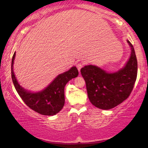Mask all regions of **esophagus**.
<instances>
[{
	"label": "esophagus",
	"instance_id": "obj_1",
	"mask_svg": "<svg viewBox=\"0 0 148 148\" xmlns=\"http://www.w3.org/2000/svg\"><path fill=\"white\" fill-rule=\"evenodd\" d=\"M83 65L84 64L82 63H77L76 64V67H77V70H78L79 72L80 71V69H81L82 67H83Z\"/></svg>",
	"mask_w": 148,
	"mask_h": 148
}]
</instances>
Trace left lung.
Listing matches in <instances>:
<instances>
[{
	"instance_id": "8db88e82",
	"label": "left lung",
	"mask_w": 148,
	"mask_h": 148,
	"mask_svg": "<svg viewBox=\"0 0 148 148\" xmlns=\"http://www.w3.org/2000/svg\"><path fill=\"white\" fill-rule=\"evenodd\" d=\"M127 42L131 49V56L125 66L117 72L108 73L94 65H87L80 70L89 101L98 108H113L128 98L132 91L138 63L133 46L129 40Z\"/></svg>"
}]
</instances>
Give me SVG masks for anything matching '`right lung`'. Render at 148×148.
I'll use <instances>...</instances> for the list:
<instances>
[{
    "label": "right lung",
    "instance_id": "1",
    "mask_svg": "<svg viewBox=\"0 0 148 148\" xmlns=\"http://www.w3.org/2000/svg\"><path fill=\"white\" fill-rule=\"evenodd\" d=\"M15 52L12 59V82L17 93L30 108L44 116H53L61 111L64 104V87L67 82L78 75L76 66L57 76L53 82L42 91L32 92L23 89L17 81L13 65Z\"/></svg>",
    "mask_w": 148,
    "mask_h": 148
}]
</instances>
